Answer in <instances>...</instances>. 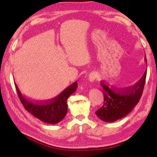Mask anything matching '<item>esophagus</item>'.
I'll use <instances>...</instances> for the list:
<instances>
[{"label": "esophagus", "mask_w": 157, "mask_h": 157, "mask_svg": "<svg viewBox=\"0 0 157 157\" xmlns=\"http://www.w3.org/2000/svg\"><path fill=\"white\" fill-rule=\"evenodd\" d=\"M97 77H98V75H97V73H96V72H94V71L91 72L90 73L89 76H88L89 81L91 82H94L95 79L97 78Z\"/></svg>", "instance_id": "obj_1"}]
</instances>
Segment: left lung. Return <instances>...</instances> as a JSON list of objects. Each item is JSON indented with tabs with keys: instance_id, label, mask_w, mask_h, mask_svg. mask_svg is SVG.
Segmentation results:
<instances>
[{
	"instance_id": "obj_1",
	"label": "left lung",
	"mask_w": 157,
	"mask_h": 157,
	"mask_svg": "<svg viewBox=\"0 0 157 157\" xmlns=\"http://www.w3.org/2000/svg\"><path fill=\"white\" fill-rule=\"evenodd\" d=\"M145 61L146 57L145 55ZM146 78V71L134 85L125 88H115L101 82L104 89V102L102 107L96 111L99 119L105 122H113L124 117L132 111L140 99Z\"/></svg>"
}]
</instances>
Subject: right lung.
Returning a JSON list of instances; mask_svg holds the SVG:
<instances>
[{
  "mask_svg": "<svg viewBox=\"0 0 157 157\" xmlns=\"http://www.w3.org/2000/svg\"><path fill=\"white\" fill-rule=\"evenodd\" d=\"M15 84L20 101L24 108L35 117L50 124L58 123L65 117L68 109L67 101L78 87V83L75 82L56 97L48 101L36 102L23 96L17 84Z\"/></svg>",
  "mask_w": 157,
  "mask_h": 157,
  "instance_id": "obj_1",
  "label": "right lung"
}]
</instances>
